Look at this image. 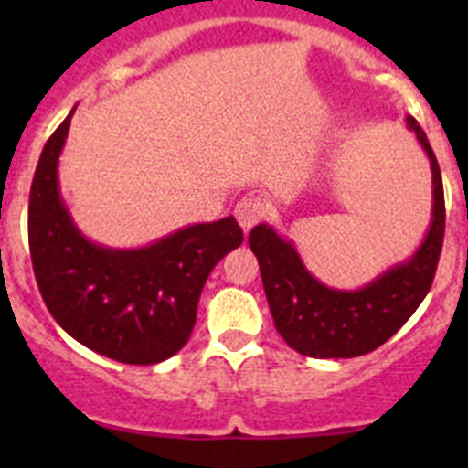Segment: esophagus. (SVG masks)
I'll return each instance as SVG.
<instances>
[{
    "instance_id": "esophagus-1",
    "label": "esophagus",
    "mask_w": 468,
    "mask_h": 468,
    "mask_svg": "<svg viewBox=\"0 0 468 468\" xmlns=\"http://www.w3.org/2000/svg\"><path fill=\"white\" fill-rule=\"evenodd\" d=\"M234 215H237V222L241 225V229L248 231L250 227H255L264 218L262 198L243 197L237 204V208H234Z\"/></svg>"
}]
</instances>
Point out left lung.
I'll use <instances>...</instances> for the list:
<instances>
[{"label":"left lung","instance_id":"1","mask_svg":"<svg viewBox=\"0 0 468 468\" xmlns=\"http://www.w3.org/2000/svg\"><path fill=\"white\" fill-rule=\"evenodd\" d=\"M405 123L427 152L433 185L431 225L412 258L358 291H337L309 274L295 246L274 227L262 222L248 234L276 330L302 356L354 358L375 351L399 333L431 288L445 234L443 180L427 133L412 117Z\"/></svg>","mask_w":468,"mask_h":468}]
</instances>
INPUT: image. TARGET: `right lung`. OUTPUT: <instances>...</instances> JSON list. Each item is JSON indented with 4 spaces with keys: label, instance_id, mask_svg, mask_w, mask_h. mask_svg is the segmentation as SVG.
<instances>
[{
    "label": "right lung",
    "instance_id": "add662e5",
    "mask_svg": "<svg viewBox=\"0 0 468 468\" xmlns=\"http://www.w3.org/2000/svg\"><path fill=\"white\" fill-rule=\"evenodd\" d=\"M69 112L47 140L27 208L37 285L58 325L112 361L154 366L187 345L213 267L241 246L234 218L183 227L144 248H107L77 229L58 187Z\"/></svg>",
    "mask_w": 468,
    "mask_h": 468
}]
</instances>
